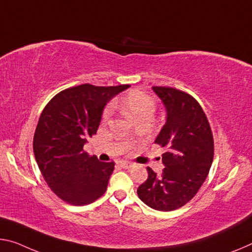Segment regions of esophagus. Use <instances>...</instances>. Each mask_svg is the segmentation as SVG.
<instances>
[{"label":"esophagus","mask_w":252,"mask_h":252,"mask_svg":"<svg viewBox=\"0 0 252 252\" xmlns=\"http://www.w3.org/2000/svg\"><path fill=\"white\" fill-rule=\"evenodd\" d=\"M120 166H121L122 168H125V169H129V168H131V167H133V166H134V163H133V162H131V161L123 160V161L120 162Z\"/></svg>","instance_id":"34e87169"}]
</instances>
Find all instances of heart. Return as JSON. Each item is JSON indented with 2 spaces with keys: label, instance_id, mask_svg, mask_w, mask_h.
<instances>
[{
  "label": "heart",
  "instance_id": "obj_1",
  "mask_svg": "<svg viewBox=\"0 0 252 252\" xmlns=\"http://www.w3.org/2000/svg\"><path fill=\"white\" fill-rule=\"evenodd\" d=\"M126 111L134 120H138L143 117L153 118L156 111V102L149 95L143 93L141 91H131L127 93L122 102ZM113 105L110 104L105 107L103 112V120H107L112 114Z\"/></svg>",
  "mask_w": 252,
  "mask_h": 252
}]
</instances>
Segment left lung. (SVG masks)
<instances>
[{"label": "left lung", "instance_id": "obj_1", "mask_svg": "<svg viewBox=\"0 0 252 252\" xmlns=\"http://www.w3.org/2000/svg\"><path fill=\"white\" fill-rule=\"evenodd\" d=\"M167 111L166 125L156 138L165 147L161 175L147 167L148 179L138 187V196L157 211H174L189 202L209 175L214 140L209 120L191 95L174 87L154 86Z\"/></svg>", "mask_w": 252, "mask_h": 252}]
</instances>
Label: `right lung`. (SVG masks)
<instances>
[{"instance_id": "1", "label": "right lung", "mask_w": 252, "mask_h": 252, "mask_svg": "<svg viewBox=\"0 0 252 252\" xmlns=\"http://www.w3.org/2000/svg\"><path fill=\"white\" fill-rule=\"evenodd\" d=\"M130 85L69 87L45 106L33 137L38 167L50 189L71 205H87L105 193L114 162H101L84 151L96 134L103 109Z\"/></svg>"}]
</instances>
